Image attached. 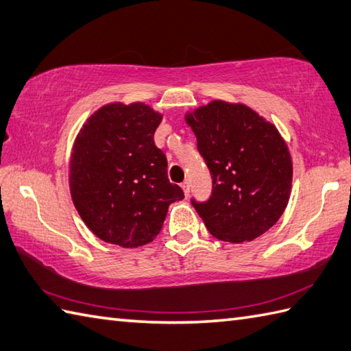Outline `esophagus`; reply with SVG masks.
Masks as SVG:
<instances>
[{
  "instance_id": "1",
  "label": "esophagus",
  "mask_w": 351,
  "mask_h": 351,
  "mask_svg": "<svg viewBox=\"0 0 351 351\" xmlns=\"http://www.w3.org/2000/svg\"><path fill=\"white\" fill-rule=\"evenodd\" d=\"M180 186H182V189H183V192H184V195L188 197L189 193H191V186H189V182H183Z\"/></svg>"
}]
</instances>
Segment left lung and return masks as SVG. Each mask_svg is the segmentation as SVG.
I'll list each match as a JSON object with an SVG mask.
<instances>
[{"label":"left lung","instance_id":"8db88e82","mask_svg":"<svg viewBox=\"0 0 351 351\" xmlns=\"http://www.w3.org/2000/svg\"><path fill=\"white\" fill-rule=\"evenodd\" d=\"M213 178L212 197L193 202L213 237L243 243L282 216L291 193L293 159L282 135L252 108L215 99L184 114Z\"/></svg>","mask_w":351,"mask_h":351}]
</instances>
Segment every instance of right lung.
I'll list each match as a JSON object with an SVG mask.
<instances>
[{"label":"right lung","mask_w":351,"mask_h":351,"mask_svg":"<svg viewBox=\"0 0 351 351\" xmlns=\"http://www.w3.org/2000/svg\"><path fill=\"white\" fill-rule=\"evenodd\" d=\"M163 115L144 102H112L93 112L73 141L69 189L93 234L135 249L153 241L171 202L183 191L169 183L167 158L153 135Z\"/></svg>","instance_id":"right-lung-1"}]
</instances>
